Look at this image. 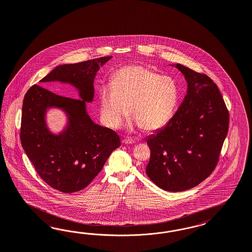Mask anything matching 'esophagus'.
<instances>
[{"label":"esophagus","mask_w":252,"mask_h":252,"mask_svg":"<svg viewBox=\"0 0 252 252\" xmlns=\"http://www.w3.org/2000/svg\"><path fill=\"white\" fill-rule=\"evenodd\" d=\"M124 144H134L135 143V140L133 138H130V137H126V138H124L122 141Z\"/></svg>","instance_id":"obj_1"}]
</instances>
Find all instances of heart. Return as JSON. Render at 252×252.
Instances as JSON below:
<instances>
[{"instance_id":"b5f03b06","label":"heart","mask_w":252,"mask_h":252,"mask_svg":"<svg viewBox=\"0 0 252 252\" xmlns=\"http://www.w3.org/2000/svg\"><path fill=\"white\" fill-rule=\"evenodd\" d=\"M179 89L171 76L139 64L116 70L111 86H103L99 95V117L106 126L116 129L128 114L131 127L153 132L165 126L176 112Z\"/></svg>"}]
</instances>
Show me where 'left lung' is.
<instances>
[{
  "label": "left lung",
  "mask_w": 252,
  "mask_h": 252,
  "mask_svg": "<svg viewBox=\"0 0 252 252\" xmlns=\"http://www.w3.org/2000/svg\"><path fill=\"white\" fill-rule=\"evenodd\" d=\"M187 95L165 126L147 137L151 159L146 173L161 189H190L212 174L227 135L229 114L214 81L180 63Z\"/></svg>",
  "instance_id": "1"
}]
</instances>
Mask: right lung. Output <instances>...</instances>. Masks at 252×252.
Returning <instances> with one entry per match:
<instances>
[{
  "label": "right lung",
  "instance_id": "obj_1",
  "mask_svg": "<svg viewBox=\"0 0 252 252\" xmlns=\"http://www.w3.org/2000/svg\"><path fill=\"white\" fill-rule=\"evenodd\" d=\"M113 56L58 65L39 82H61L73 86L79 99L58 95L33 85L25 95L20 139L24 151L41 179L63 193L81 190L103 167L111 153L120 147L114 130L95 124L87 112L94 98V79L99 67ZM62 109L68 117L58 134L48 129L49 108Z\"/></svg>",
  "mask_w": 252,
  "mask_h": 252
}]
</instances>
